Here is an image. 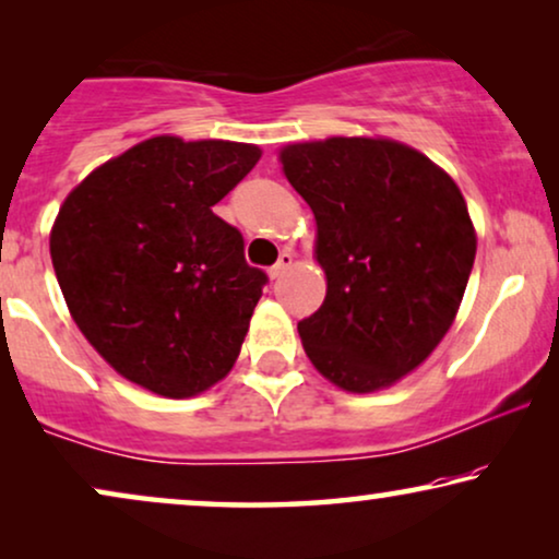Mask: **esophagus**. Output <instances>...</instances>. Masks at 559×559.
I'll use <instances>...</instances> for the list:
<instances>
[{
  "label": "esophagus",
  "instance_id": "esophagus-1",
  "mask_svg": "<svg viewBox=\"0 0 559 559\" xmlns=\"http://www.w3.org/2000/svg\"><path fill=\"white\" fill-rule=\"evenodd\" d=\"M289 266H293V254H289V251H282V254H280V262L274 264L272 270H270V277H272V280L282 277V274H285V272L289 270Z\"/></svg>",
  "mask_w": 559,
  "mask_h": 559
}]
</instances>
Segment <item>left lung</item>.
I'll return each instance as SVG.
<instances>
[{
  "label": "left lung",
  "mask_w": 559,
  "mask_h": 559,
  "mask_svg": "<svg viewBox=\"0 0 559 559\" xmlns=\"http://www.w3.org/2000/svg\"><path fill=\"white\" fill-rule=\"evenodd\" d=\"M316 216L325 300L297 323L312 366L343 392L386 389L440 346L468 285L476 226L455 180L386 136H328L280 150Z\"/></svg>",
  "instance_id": "1"
}]
</instances>
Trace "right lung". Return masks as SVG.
<instances>
[{
    "label": "right lung",
    "instance_id": "right-lung-1",
    "mask_svg": "<svg viewBox=\"0 0 559 559\" xmlns=\"http://www.w3.org/2000/svg\"><path fill=\"white\" fill-rule=\"evenodd\" d=\"M259 157L257 144L157 134L60 203L50 257L68 312L132 384L188 400L234 369L266 277L213 205Z\"/></svg>",
    "mask_w": 559,
    "mask_h": 559
}]
</instances>
